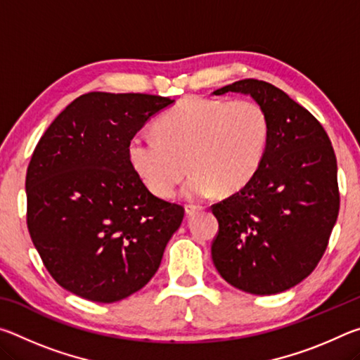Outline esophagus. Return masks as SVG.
<instances>
[{"mask_svg": "<svg viewBox=\"0 0 360 360\" xmlns=\"http://www.w3.org/2000/svg\"><path fill=\"white\" fill-rule=\"evenodd\" d=\"M203 208L202 206H197V205H187L186 206V214L187 216H193L195 212H198V211H202Z\"/></svg>", "mask_w": 360, "mask_h": 360, "instance_id": "esophagus-1", "label": "esophagus"}]
</instances>
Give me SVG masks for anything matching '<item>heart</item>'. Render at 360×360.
Listing matches in <instances>:
<instances>
[{"label":"heart","instance_id":"b5f03b06","mask_svg":"<svg viewBox=\"0 0 360 360\" xmlns=\"http://www.w3.org/2000/svg\"><path fill=\"white\" fill-rule=\"evenodd\" d=\"M157 135L138 133L129 160L149 191L169 198L187 173V200H205L219 188L233 193L249 184L264 162L270 127L264 109L251 100L225 103L187 96L162 115Z\"/></svg>","mask_w":360,"mask_h":360}]
</instances>
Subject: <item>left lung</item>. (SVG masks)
Returning a JSON list of instances; mask_svg holds the SVG:
<instances>
[{
  "label": "left lung",
  "instance_id": "8db88e82",
  "mask_svg": "<svg viewBox=\"0 0 360 360\" xmlns=\"http://www.w3.org/2000/svg\"><path fill=\"white\" fill-rule=\"evenodd\" d=\"M249 95L270 127L262 167L249 184L212 206L211 255L230 285L254 295L294 288L311 273L338 217L337 158L326 130L275 85L243 79L217 89Z\"/></svg>",
  "mask_w": 360,
  "mask_h": 360
}]
</instances>
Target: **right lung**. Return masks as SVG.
<instances>
[{
	"mask_svg": "<svg viewBox=\"0 0 360 360\" xmlns=\"http://www.w3.org/2000/svg\"><path fill=\"white\" fill-rule=\"evenodd\" d=\"M174 100L90 92L49 125L27 169V224L52 278L71 294L112 303L155 275L184 208L152 195L129 143Z\"/></svg>",
	"mask_w": 360,
	"mask_h": 360,
	"instance_id": "1",
	"label": "right lung"
}]
</instances>
